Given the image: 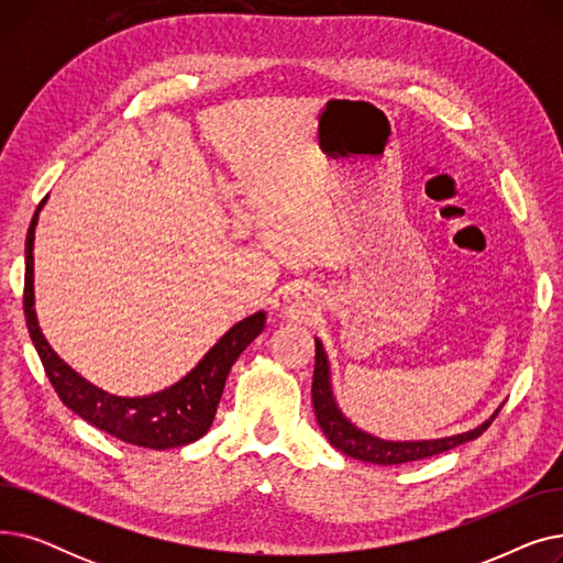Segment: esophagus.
<instances>
[{
    "mask_svg": "<svg viewBox=\"0 0 563 563\" xmlns=\"http://www.w3.org/2000/svg\"><path fill=\"white\" fill-rule=\"evenodd\" d=\"M283 301H285V312H287V314H291V317H303V314H308L310 308H312L314 294H312L308 287L297 285V287H291V289L285 291Z\"/></svg>",
    "mask_w": 563,
    "mask_h": 563,
    "instance_id": "34e87169",
    "label": "esophagus"
}]
</instances>
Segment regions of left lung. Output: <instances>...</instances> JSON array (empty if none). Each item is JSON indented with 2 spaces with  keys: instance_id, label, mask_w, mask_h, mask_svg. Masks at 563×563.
Here are the masks:
<instances>
[{
  "instance_id": "1",
  "label": "left lung",
  "mask_w": 563,
  "mask_h": 563,
  "mask_svg": "<svg viewBox=\"0 0 563 563\" xmlns=\"http://www.w3.org/2000/svg\"><path fill=\"white\" fill-rule=\"evenodd\" d=\"M312 406H314V416H317V422H319L323 435L331 440V445L335 450L344 452L351 459H358V461L374 463V465H399V463L420 461V459H429V456L442 454L448 450H454L467 440L479 438L499 412V408H497L495 416L477 429L459 433V435H450V438H438V440L393 442V440H380L376 435H369V433L353 427L340 412L333 390H331V372H329L327 353H323V346L319 340H314Z\"/></svg>"
}]
</instances>
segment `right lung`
<instances>
[{
  "label": "right lung",
  "instance_id": "right-lung-1",
  "mask_svg": "<svg viewBox=\"0 0 563 563\" xmlns=\"http://www.w3.org/2000/svg\"><path fill=\"white\" fill-rule=\"evenodd\" d=\"M45 200L47 196L38 205L24 244V317L29 335H32V342L58 399L88 424L107 431L118 440L130 442V445L170 450L189 445V442L202 438L214 422L230 367L240 358V353L262 333L266 314L255 312L240 323H234L183 380H177L175 386L162 393L147 397H115L91 386L52 351L38 329V319L34 312V230Z\"/></svg>",
  "mask_w": 563,
  "mask_h": 563
}]
</instances>
